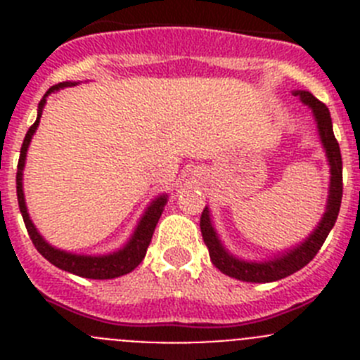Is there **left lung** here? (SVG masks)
<instances>
[{"label":"left lung","instance_id":"obj_1","mask_svg":"<svg viewBox=\"0 0 360 360\" xmlns=\"http://www.w3.org/2000/svg\"><path fill=\"white\" fill-rule=\"evenodd\" d=\"M292 94L311 110V115H314L317 126V133H319V141L323 144L324 153H326V160H328L330 165V187L328 200H326V211H324L323 218L319 219L317 227L299 245H295V247L281 254H276L274 257L265 259V262H247V259L236 257L225 249V245L221 243L218 232L214 229V224H212L211 211H209V207L203 209L202 218H200V229H202L203 241L207 245L212 265L219 272L229 276V278L240 279V281L272 283L287 278V276L303 269L319 252L324 240H326V236L330 234L333 225H335L339 209H341L342 158L339 142L335 141V135H333L332 117H330L328 108L324 106L321 101H317L310 91L295 90Z\"/></svg>","mask_w":360,"mask_h":360}]
</instances>
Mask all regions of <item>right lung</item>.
Masks as SVG:
<instances>
[{
    "mask_svg": "<svg viewBox=\"0 0 360 360\" xmlns=\"http://www.w3.org/2000/svg\"><path fill=\"white\" fill-rule=\"evenodd\" d=\"M77 82H59V84L52 86L44 97L41 98L39 106H37V119L36 122L32 124L30 129L25 135L23 146H21V153H19V164H18V174H15V191H18V203L19 211L25 219V225H27V231L30 234L32 243L36 245V249L39 250V254L43 257H46L52 265H56L57 269L66 270L70 274L81 276V278L88 279H113L120 278L124 274H129L131 270H135L136 266L141 265V262L144 259L146 252H148V247L151 243L153 232L157 227L158 219H160L162 212H164L165 203H167V195H160L153 200L148 205V209L144 211L142 218L139 219L135 231H133L131 238L126 241L124 247H120L119 250L110 254H98V256H88V254H73L66 252V250L56 249L53 245H50L49 241L44 240L39 234V231L36 229V225L32 224L30 214H28L27 202H25V193H23V169L25 162H27V151L28 146L32 142V136L36 133L37 126H39L41 115H43V108L46 104V97L53 91H59L61 88H68V86H75Z\"/></svg>",
    "mask_w": 360,
    "mask_h": 360,
    "instance_id": "right-lung-1",
    "label": "right lung"
}]
</instances>
